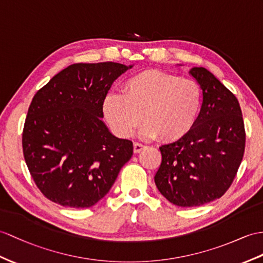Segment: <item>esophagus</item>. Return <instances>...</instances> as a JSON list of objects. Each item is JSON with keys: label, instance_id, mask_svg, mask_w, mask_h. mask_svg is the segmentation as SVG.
Instances as JSON below:
<instances>
[{"label": "esophagus", "instance_id": "34e87169", "mask_svg": "<svg viewBox=\"0 0 263 263\" xmlns=\"http://www.w3.org/2000/svg\"><path fill=\"white\" fill-rule=\"evenodd\" d=\"M144 148H145V145H143L142 143H138V142L134 143V153L137 154L139 152H142Z\"/></svg>", "mask_w": 263, "mask_h": 263}]
</instances>
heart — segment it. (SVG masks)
Listing matches in <instances>:
<instances>
[{"mask_svg": "<svg viewBox=\"0 0 263 263\" xmlns=\"http://www.w3.org/2000/svg\"><path fill=\"white\" fill-rule=\"evenodd\" d=\"M202 105L203 90L195 80L148 70L127 79L123 95L108 93L102 109L121 137L129 136L143 116L140 135L174 142L193 128Z\"/></svg>", "mask_w": 263, "mask_h": 263, "instance_id": "b5f03b06", "label": "heart"}]
</instances>
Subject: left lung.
Masks as SVG:
<instances>
[{
    "mask_svg": "<svg viewBox=\"0 0 263 263\" xmlns=\"http://www.w3.org/2000/svg\"><path fill=\"white\" fill-rule=\"evenodd\" d=\"M203 90L193 128L174 143L162 145L155 184L177 206H200L220 198L231 186L246 148V129L235 96L209 70L192 68Z\"/></svg>",
    "mask_w": 263,
    "mask_h": 263,
    "instance_id": "obj_1",
    "label": "left lung"
}]
</instances>
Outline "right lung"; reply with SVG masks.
Masks as SVG:
<instances>
[{
	"mask_svg": "<svg viewBox=\"0 0 263 263\" xmlns=\"http://www.w3.org/2000/svg\"><path fill=\"white\" fill-rule=\"evenodd\" d=\"M132 67L74 63L34 95L23 128V155L50 201L73 209L95 205L132 158V140L115 137L101 120L112 82Z\"/></svg>",
	"mask_w": 263,
	"mask_h": 263,
	"instance_id": "add662e5",
	"label": "right lung"
}]
</instances>
